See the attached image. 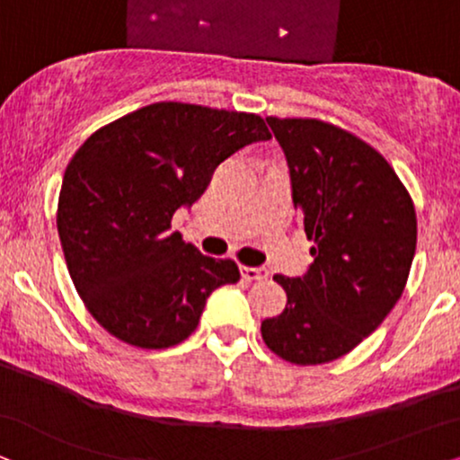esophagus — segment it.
<instances>
[{
	"label": "esophagus",
	"instance_id": "1",
	"mask_svg": "<svg viewBox=\"0 0 460 460\" xmlns=\"http://www.w3.org/2000/svg\"><path fill=\"white\" fill-rule=\"evenodd\" d=\"M242 278L248 281H262L269 278V271L265 267H242Z\"/></svg>",
	"mask_w": 460,
	"mask_h": 460
}]
</instances>
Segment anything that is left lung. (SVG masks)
I'll return each mask as SVG.
<instances>
[{
    "mask_svg": "<svg viewBox=\"0 0 460 460\" xmlns=\"http://www.w3.org/2000/svg\"><path fill=\"white\" fill-rule=\"evenodd\" d=\"M267 124L315 246L303 278H273L288 303L261 334L286 362L326 364L375 332L400 301L416 250L414 204L387 159L351 132L320 119Z\"/></svg>",
    "mask_w": 460,
    "mask_h": 460,
    "instance_id": "left-lung-1",
    "label": "left lung"
}]
</instances>
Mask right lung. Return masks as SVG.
Masks as SVG:
<instances>
[{
	"label": "right lung",
	"mask_w": 460,
	"mask_h": 460,
	"mask_svg": "<svg viewBox=\"0 0 460 460\" xmlns=\"http://www.w3.org/2000/svg\"><path fill=\"white\" fill-rule=\"evenodd\" d=\"M269 138L254 113L155 102L79 146L57 226L75 290L109 334L140 349L179 345L206 298L240 281L234 261L204 256L170 220L201 198L220 162Z\"/></svg>",
	"instance_id": "1"
}]
</instances>
